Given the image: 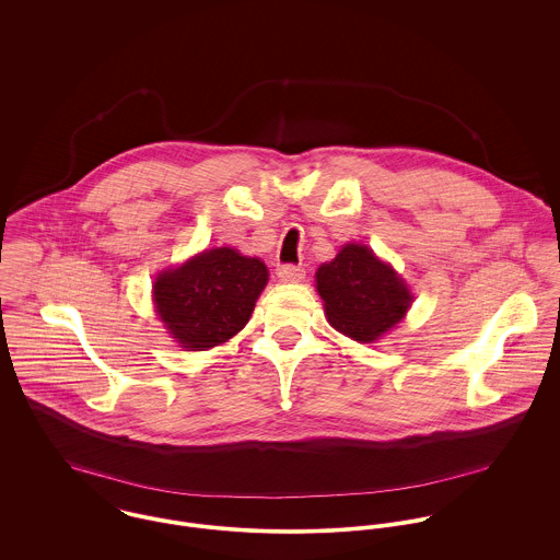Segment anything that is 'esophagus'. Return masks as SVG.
<instances>
[{
  "instance_id": "1",
  "label": "esophagus",
  "mask_w": 560,
  "mask_h": 560,
  "mask_svg": "<svg viewBox=\"0 0 560 560\" xmlns=\"http://www.w3.org/2000/svg\"><path fill=\"white\" fill-rule=\"evenodd\" d=\"M278 278L282 282H302L306 278V269L300 265H282L278 267Z\"/></svg>"
}]
</instances>
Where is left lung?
Instances as JSON below:
<instances>
[{"label": "left lung", "instance_id": "8db88e82", "mask_svg": "<svg viewBox=\"0 0 560 560\" xmlns=\"http://www.w3.org/2000/svg\"><path fill=\"white\" fill-rule=\"evenodd\" d=\"M315 280L329 325L358 342H373L395 327L413 300L399 273L362 243L342 245Z\"/></svg>", "mask_w": 560, "mask_h": 560}]
</instances>
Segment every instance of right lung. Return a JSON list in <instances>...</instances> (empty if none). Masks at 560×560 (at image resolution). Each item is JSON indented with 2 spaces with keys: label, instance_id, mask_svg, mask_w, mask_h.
Here are the masks:
<instances>
[{
  "label": "right lung",
  "instance_id": "1",
  "mask_svg": "<svg viewBox=\"0 0 560 560\" xmlns=\"http://www.w3.org/2000/svg\"><path fill=\"white\" fill-rule=\"evenodd\" d=\"M267 280L260 258L213 247L161 271L153 302L165 329L185 351H205L245 327Z\"/></svg>",
  "mask_w": 560,
  "mask_h": 560
}]
</instances>
